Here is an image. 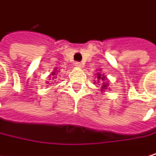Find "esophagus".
Returning a JSON list of instances; mask_svg holds the SVG:
<instances>
[{
    "instance_id": "esophagus-1",
    "label": "esophagus",
    "mask_w": 156,
    "mask_h": 156,
    "mask_svg": "<svg viewBox=\"0 0 156 156\" xmlns=\"http://www.w3.org/2000/svg\"><path fill=\"white\" fill-rule=\"evenodd\" d=\"M75 66H76V67H81V66H82V64H81L80 62H75Z\"/></svg>"
}]
</instances>
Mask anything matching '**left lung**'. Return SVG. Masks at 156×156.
Here are the masks:
<instances>
[{"mask_svg":"<svg viewBox=\"0 0 156 156\" xmlns=\"http://www.w3.org/2000/svg\"><path fill=\"white\" fill-rule=\"evenodd\" d=\"M100 79H101V74H100V75H98V80H100ZM101 80H104V76L102 77ZM107 86H108V85H106L105 83H103V85H102L101 87H102V89H106V87H107Z\"/></svg>","mask_w":156,"mask_h":156,"instance_id":"obj_1","label":"left lung"}]
</instances>
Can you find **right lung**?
Returning <instances> with one entry per match:
<instances>
[{"instance_id": "add662e5", "label": "right lung", "mask_w": 156, "mask_h": 156, "mask_svg": "<svg viewBox=\"0 0 156 156\" xmlns=\"http://www.w3.org/2000/svg\"><path fill=\"white\" fill-rule=\"evenodd\" d=\"M55 72H53V75H55Z\"/></svg>"}]
</instances>
